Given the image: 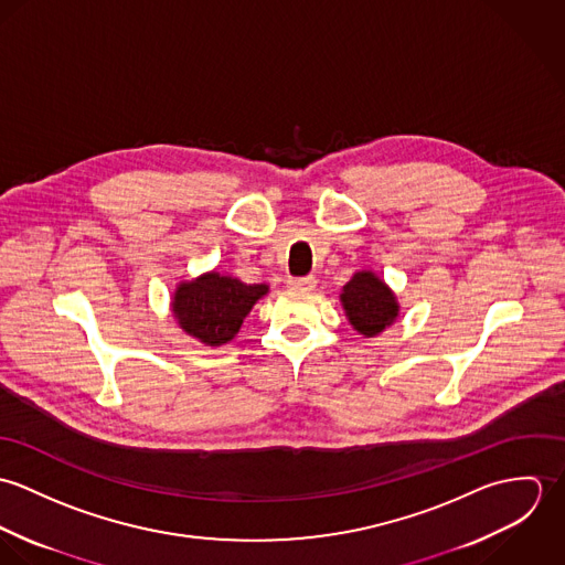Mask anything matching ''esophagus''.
<instances>
[{"label":"esophagus","mask_w":565,"mask_h":565,"mask_svg":"<svg viewBox=\"0 0 565 565\" xmlns=\"http://www.w3.org/2000/svg\"><path fill=\"white\" fill-rule=\"evenodd\" d=\"M316 276H298V278H289V287L291 289H300V291H311L316 289Z\"/></svg>","instance_id":"esophagus-1"}]
</instances>
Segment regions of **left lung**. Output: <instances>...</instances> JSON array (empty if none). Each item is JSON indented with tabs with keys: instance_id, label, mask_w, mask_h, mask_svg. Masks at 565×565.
<instances>
[{
	"instance_id": "8db88e82",
	"label": "left lung",
	"mask_w": 565,
	"mask_h": 565,
	"mask_svg": "<svg viewBox=\"0 0 565 565\" xmlns=\"http://www.w3.org/2000/svg\"><path fill=\"white\" fill-rule=\"evenodd\" d=\"M341 302L350 323L367 337L379 334L398 316L396 296L372 271L354 274L343 287Z\"/></svg>"
}]
</instances>
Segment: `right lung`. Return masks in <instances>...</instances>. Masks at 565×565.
Wrapping results in <instances>:
<instances>
[{"label":"right lung","mask_w":565,"mask_h":565,"mask_svg":"<svg viewBox=\"0 0 565 565\" xmlns=\"http://www.w3.org/2000/svg\"><path fill=\"white\" fill-rule=\"evenodd\" d=\"M265 294L267 285H247L239 278L213 271L178 287L173 316L202 343L222 345L239 332L243 318Z\"/></svg>","instance_id":"right-lung-1"}]
</instances>
